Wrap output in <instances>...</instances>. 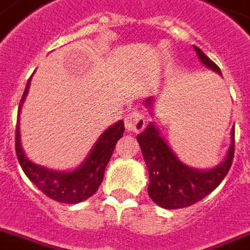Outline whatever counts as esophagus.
<instances>
[{
	"label": "esophagus",
	"mask_w": 250,
	"mask_h": 250,
	"mask_svg": "<svg viewBox=\"0 0 250 250\" xmlns=\"http://www.w3.org/2000/svg\"><path fill=\"white\" fill-rule=\"evenodd\" d=\"M125 125L127 131L132 133L142 132L146 128V117L142 111H132L125 115Z\"/></svg>",
	"instance_id": "34e87169"
}]
</instances>
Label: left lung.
<instances>
[{
    "mask_svg": "<svg viewBox=\"0 0 250 250\" xmlns=\"http://www.w3.org/2000/svg\"><path fill=\"white\" fill-rule=\"evenodd\" d=\"M194 49L207 68L222 74L220 68L206 56L202 49L195 45ZM146 104L150 106L152 100L148 98ZM138 142L149 173L148 194L156 205L167 209L184 208L207 197L224 180L231 169L235 155V128L232 129V143L226 160L216 167L205 171L188 167L181 163L160 136L153 123L138 135Z\"/></svg>",
    "mask_w": 250,
    "mask_h": 250,
    "instance_id": "8db88e82",
    "label": "left lung"
}]
</instances>
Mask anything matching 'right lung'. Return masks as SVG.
Masks as SVG:
<instances>
[{
  "instance_id": "1",
  "label": "right lung",
  "mask_w": 250,
  "mask_h": 250,
  "mask_svg": "<svg viewBox=\"0 0 250 250\" xmlns=\"http://www.w3.org/2000/svg\"><path fill=\"white\" fill-rule=\"evenodd\" d=\"M30 80L31 77L28 79L22 100L19 102V110L22 107V104L27 94ZM123 132H125L123 121H119L111 127H108L101 135L98 142L95 143L94 148L91 149L90 155L87 156L85 163L76 170L69 173L49 170L44 167H39L30 161L21 146L18 123L15 128V153L24 174L42 193H44L53 201L73 205L90 198L98 190L100 185L104 181L106 165L110 161L118 140L123 136Z\"/></svg>"
}]
</instances>
